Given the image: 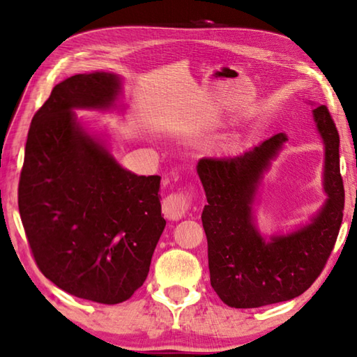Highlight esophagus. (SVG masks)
<instances>
[{"mask_svg":"<svg viewBox=\"0 0 357 357\" xmlns=\"http://www.w3.org/2000/svg\"><path fill=\"white\" fill-rule=\"evenodd\" d=\"M193 196H195L193 188H188V190L172 193V195L167 196V198L162 202L164 216L169 218V219H173V221H176V219L183 218L192 206Z\"/></svg>","mask_w":357,"mask_h":357,"instance_id":"1","label":"esophagus"}]
</instances>
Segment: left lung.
<instances>
[{"instance_id": "left-lung-1", "label": "left lung", "mask_w": 357, "mask_h": 357, "mask_svg": "<svg viewBox=\"0 0 357 357\" xmlns=\"http://www.w3.org/2000/svg\"><path fill=\"white\" fill-rule=\"evenodd\" d=\"M325 144L324 185L328 199L312 224L265 242L252 222L262 173L288 139L278 133L238 156L202 158L198 174L207 196L202 225L208 244L210 284L224 304L257 308L308 290L335 248L345 192L339 167V133L328 109L313 110Z\"/></svg>"}]
</instances>
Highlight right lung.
<instances>
[{"label": "right lung", "instance_id": "add662e5", "mask_svg": "<svg viewBox=\"0 0 357 357\" xmlns=\"http://www.w3.org/2000/svg\"><path fill=\"white\" fill-rule=\"evenodd\" d=\"M112 73L75 75L53 87L29 128L18 207L43 275L77 298L119 304L144 284L161 238V176L124 170L81 130L73 109L110 107Z\"/></svg>", "mask_w": 357, "mask_h": 357}]
</instances>
